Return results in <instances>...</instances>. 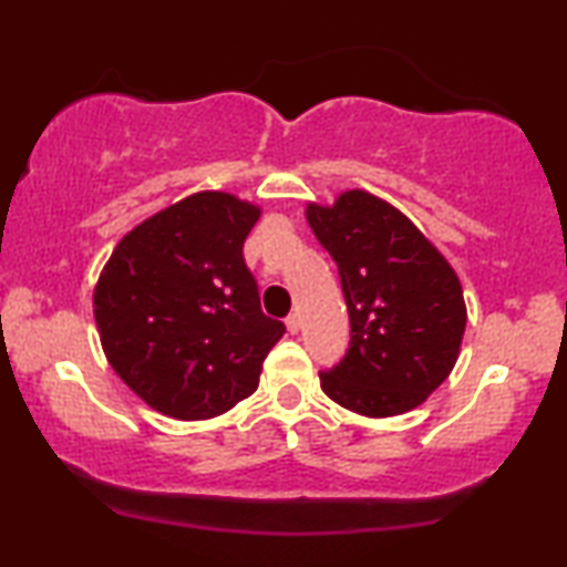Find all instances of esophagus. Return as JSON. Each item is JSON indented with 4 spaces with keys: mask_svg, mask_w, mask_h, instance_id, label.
<instances>
[{
    "mask_svg": "<svg viewBox=\"0 0 567 567\" xmlns=\"http://www.w3.org/2000/svg\"><path fill=\"white\" fill-rule=\"evenodd\" d=\"M299 315H289V317H286V330H289L291 332V336H297V332H299Z\"/></svg>",
    "mask_w": 567,
    "mask_h": 567,
    "instance_id": "1",
    "label": "esophagus"
}]
</instances>
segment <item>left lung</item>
Here are the masks:
<instances>
[{
  "label": "left lung",
  "instance_id": "8db88e82",
  "mask_svg": "<svg viewBox=\"0 0 567 567\" xmlns=\"http://www.w3.org/2000/svg\"><path fill=\"white\" fill-rule=\"evenodd\" d=\"M305 216L336 260L351 317V348L320 374L322 392L367 417L410 413L460 359V276L400 208L369 190H343L330 206L312 200Z\"/></svg>",
  "mask_w": 567,
  "mask_h": 567
}]
</instances>
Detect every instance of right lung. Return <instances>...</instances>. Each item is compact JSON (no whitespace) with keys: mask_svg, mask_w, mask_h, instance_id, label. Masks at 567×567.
Returning a JSON list of instances; mask_svg holds the SVG:
<instances>
[{"mask_svg":"<svg viewBox=\"0 0 567 567\" xmlns=\"http://www.w3.org/2000/svg\"><path fill=\"white\" fill-rule=\"evenodd\" d=\"M260 206L198 190L136 224L92 291L105 359L136 398L208 421L258 390L284 322L260 312L243 245Z\"/></svg>","mask_w":567,"mask_h":567,"instance_id":"add662e5","label":"right lung"}]
</instances>
